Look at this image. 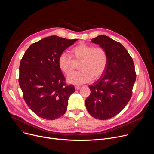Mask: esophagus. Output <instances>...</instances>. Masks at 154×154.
<instances>
[{
	"mask_svg": "<svg viewBox=\"0 0 154 154\" xmlns=\"http://www.w3.org/2000/svg\"><path fill=\"white\" fill-rule=\"evenodd\" d=\"M75 89L76 90H79L80 89V86H75Z\"/></svg>",
	"mask_w": 154,
	"mask_h": 154,
	"instance_id": "34e87169",
	"label": "esophagus"
}]
</instances>
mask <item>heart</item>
<instances>
[{"instance_id": "obj_1", "label": "heart", "mask_w": 154, "mask_h": 154, "mask_svg": "<svg viewBox=\"0 0 154 154\" xmlns=\"http://www.w3.org/2000/svg\"><path fill=\"white\" fill-rule=\"evenodd\" d=\"M75 60H81L79 69L67 77V82L73 85H81L89 82L92 79L99 78L104 72L108 63L106 51L101 47H96L85 43L73 48L71 50ZM58 66L64 74H68L72 70V60L70 55L62 53L58 60Z\"/></svg>"}]
</instances>
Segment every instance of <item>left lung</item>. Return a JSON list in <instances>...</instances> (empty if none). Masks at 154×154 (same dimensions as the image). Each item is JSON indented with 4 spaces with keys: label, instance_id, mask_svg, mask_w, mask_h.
Returning a JSON list of instances; mask_svg holds the SVG:
<instances>
[{
    "label": "left lung",
    "instance_id": "1",
    "mask_svg": "<svg viewBox=\"0 0 154 154\" xmlns=\"http://www.w3.org/2000/svg\"><path fill=\"white\" fill-rule=\"evenodd\" d=\"M91 42L106 51L108 63L102 76L89 86L91 94L85 105L93 117L106 120L120 113L130 100L136 80L135 66L120 42L104 35Z\"/></svg>",
    "mask_w": 154,
    "mask_h": 154
}]
</instances>
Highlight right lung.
<instances>
[{"label":"right lung","instance_id":"1","mask_svg":"<svg viewBox=\"0 0 154 154\" xmlns=\"http://www.w3.org/2000/svg\"><path fill=\"white\" fill-rule=\"evenodd\" d=\"M77 40L57 36L43 38L32 44L20 61L19 83L24 99L41 118L54 120L66 112L69 97L75 88L64 83L58 60Z\"/></svg>","mask_w":154,"mask_h":154}]
</instances>
